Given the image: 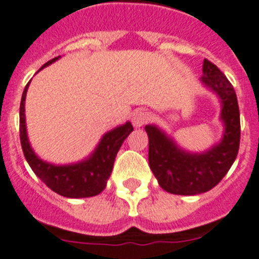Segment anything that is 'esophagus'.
Here are the masks:
<instances>
[{"label": "esophagus", "instance_id": "34e87169", "mask_svg": "<svg viewBox=\"0 0 259 259\" xmlns=\"http://www.w3.org/2000/svg\"><path fill=\"white\" fill-rule=\"evenodd\" d=\"M151 119V115L144 110H136L132 115V123L135 127H142V125L147 124Z\"/></svg>", "mask_w": 259, "mask_h": 259}]
</instances>
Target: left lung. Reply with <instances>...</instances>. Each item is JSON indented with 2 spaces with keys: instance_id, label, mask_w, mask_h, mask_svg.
Segmentation results:
<instances>
[{
  "instance_id": "1",
  "label": "left lung",
  "mask_w": 259,
  "mask_h": 259,
  "mask_svg": "<svg viewBox=\"0 0 259 259\" xmlns=\"http://www.w3.org/2000/svg\"><path fill=\"white\" fill-rule=\"evenodd\" d=\"M201 80L221 98V119L225 134L219 145L202 155H192L177 148L155 125H145L149 139L148 161L164 191L193 196L210 191L224 179L240 149V108L236 91L214 63L205 59Z\"/></svg>"
}]
</instances>
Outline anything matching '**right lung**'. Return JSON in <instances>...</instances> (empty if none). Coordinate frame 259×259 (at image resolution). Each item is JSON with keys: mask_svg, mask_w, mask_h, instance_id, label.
<instances>
[{"mask_svg": "<svg viewBox=\"0 0 259 259\" xmlns=\"http://www.w3.org/2000/svg\"><path fill=\"white\" fill-rule=\"evenodd\" d=\"M58 58L59 57L45 63L44 67L57 61ZM29 83L23 90L21 106H19V139H21L23 155L30 168L51 191L61 194L63 197L82 198L99 194L106 188L107 180L112 172L117 151L125 138L134 131L132 124L128 121L124 125H120L104 135L93 156L82 163L62 166L45 163L33 152L27 140L26 124H25V99H26Z\"/></svg>", "mask_w": 259, "mask_h": 259, "instance_id": "obj_1", "label": "right lung"}]
</instances>
